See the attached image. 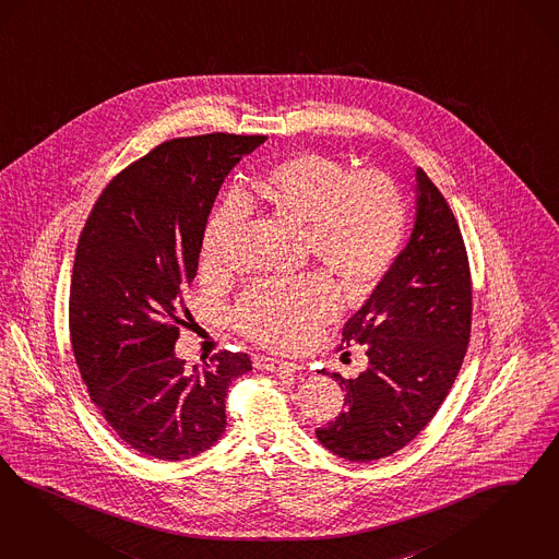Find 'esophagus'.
<instances>
[{
  "mask_svg": "<svg viewBox=\"0 0 559 559\" xmlns=\"http://www.w3.org/2000/svg\"><path fill=\"white\" fill-rule=\"evenodd\" d=\"M254 367L271 372H296L305 369L300 362L282 360V358H271V356H254Z\"/></svg>",
  "mask_w": 559,
  "mask_h": 559,
  "instance_id": "1",
  "label": "esophagus"
}]
</instances>
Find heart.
<instances>
[{
    "label": "heart",
    "mask_w": 559,
    "mask_h": 559,
    "mask_svg": "<svg viewBox=\"0 0 559 559\" xmlns=\"http://www.w3.org/2000/svg\"><path fill=\"white\" fill-rule=\"evenodd\" d=\"M245 205H261L302 228L310 254L350 289L367 288L392 267L406 228V203L397 185L379 169L350 171L323 153H298L250 182L213 211L203 236V267L222 270ZM340 309L328 275L263 282L247 289L234 310L236 325L254 342L294 348Z\"/></svg>",
    "instance_id": "1"
}]
</instances>
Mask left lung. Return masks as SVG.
I'll list each match as a JSON object with an SVG mask.
<instances>
[{"label":"left lung","mask_w":559,"mask_h":559,"mask_svg":"<svg viewBox=\"0 0 559 559\" xmlns=\"http://www.w3.org/2000/svg\"><path fill=\"white\" fill-rule=\"evenodd\" d=\"M414 192L406 247L342 331L346 348L362 346L367 369L352 379L331 372L346 411L314 431L325 450L352 462L392 455L427 427L471 340V271L454 213L420 167Z\"/></svg>","instance_id":"obj_1"}]
</instances>
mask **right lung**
Returning <instances> with one entry per match:
<instances>
[{
	"instance_id": "1",
	"label": "right lung",
	"mask_w": 559,
	"mask_h": 559,
	"mask_svg": "<svg viewBox=\"0 0 559 559\" xmlns=\"http://www.w3.org/2000/svg\"><path fill=\"white\" fill-rule=\"evenodd\" d=\"M267 136L174 139L120 171L84 224L70 286V337L93 404L136 452L188 460L226 431L229 383L249 354L187 369L174 346L187 321L215 197Z\"/></svg>"
}]
</instances>
